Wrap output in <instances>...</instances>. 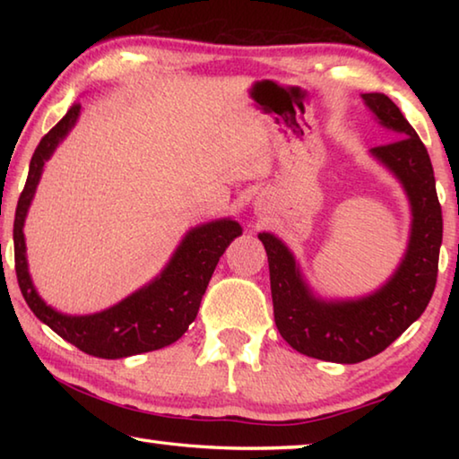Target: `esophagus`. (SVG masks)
I'll use <instances>...</instances> for the list:
<instances>
[{
  "instance_id": "34e87169",
  "label": "esophagus",
  "mask_w": 459,
  "mask_h": 459,
  "mask_svg": "<svg viewBox=\"0 0 459 459\" xmlns=\"http://www.w3.org/2000/svg\"><path fill=\"white\" fill-rule=\"evenodd\" d=\"M259 211H261V206H259Z\"/></svg>"
}]
</instances>
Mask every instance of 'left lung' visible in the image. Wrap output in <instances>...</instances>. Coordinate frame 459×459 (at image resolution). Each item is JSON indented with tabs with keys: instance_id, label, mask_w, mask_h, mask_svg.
<instances>
[{
	"instance_id": "1",
	"label": "left lung",
	"mask_w": 459,
	"mask_h": 459,
	"mask_svg": "<svg viewBox=\"0 0 459 459\" xmlns=\"http://www.w3.org/2000/svg\"><path fill=\"white\" fill-rule=\"evenodd\" d=\"M362 99L380 126L399 137L372 147L370 153L397 176L413 214L407 253L393 277L364 298L324 301L304 281L290 248L271 232L259 235L269 259L279 333L298 352L340 364L362 362L383 352L425 312L437 281L444 237L433 166L423 142L383 92H364Z\"/></svg>"
}]
</instances>
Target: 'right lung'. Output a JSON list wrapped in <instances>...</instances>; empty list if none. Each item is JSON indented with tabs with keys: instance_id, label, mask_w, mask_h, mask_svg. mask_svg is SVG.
Segmentation results:
<instances>
[{
	"instance_id": "1",
	"label": "right lung",
	"mask_w": 459,
	"mask_h": 459,
	"mask_svg": "<svg viewBox=\"0 0 459 459\" xmlns=\"http://www.w3.org/2000/svg\"><path fill=\"white\" fill-rule=\"evenodd\" d=\"M81 115V103L46 134L30 161L24 190L20 194L13 221L15 275L26 304L38 320L71 342L79 351L99 359H126V356L160 351L169 346L196 320L202 295L216 269V263L227 251L232 238L243 235L237 221L221 219L192 229L182 238L166 269L142 290L131 293L117 306L91 316H66L46 306L34 290L28 273L24 221L32 204L36 186L40 182L44 164L68 135Z\"/></svg>"
}]
</instances>
